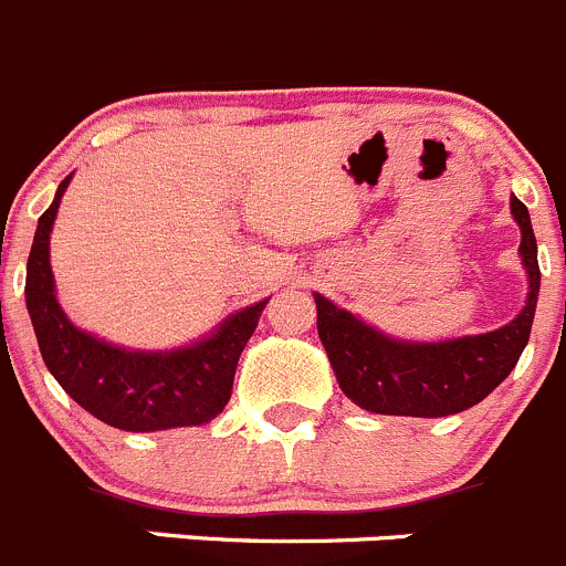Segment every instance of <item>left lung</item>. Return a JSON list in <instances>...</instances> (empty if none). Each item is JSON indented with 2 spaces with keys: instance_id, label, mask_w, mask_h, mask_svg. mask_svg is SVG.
<instances>
[{
  "instance_id": "8db88e82",
  "label": "left lung",
  "mask_w": 566,
  "mask_h": 566,
  "mask_svg": "<svg viewBox=\"0 0 566 566\" xmlns=\"http://www.w3.org/2000/svg\"><path fill=\"white\" fill-rule=\"evenodd\" d=\"M511 213L522 230L520 255L531 292L520 316L500 331L436 344L395 342L314 294L319 338L355 406L389 417H450L478 406L509 378L531 338L542 280L528 208L511 197Z\"/></svg>"
}]
</instances>
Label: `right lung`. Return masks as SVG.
Masks as SVG:
<instances>
[{"mask_svg": "<svg viewBox=\"0 0 566 566\" xmlns=\"http://www.w3.org/2000/svg\"><path fill=\"white\" fill-rule=\"evenodd\" d=\"M69 180L38 219L24 297L44 364L69 397L105 424L133 433L211 422L233 395L244 353L266 300L230 316L211 338L171 353H130L77 331L61 311L50 266V233Z\"/></svg>", "mask_w": 566, "mask_h": 566, "instance_id": "obj_1", "label": "right lung"}]
</instances>
